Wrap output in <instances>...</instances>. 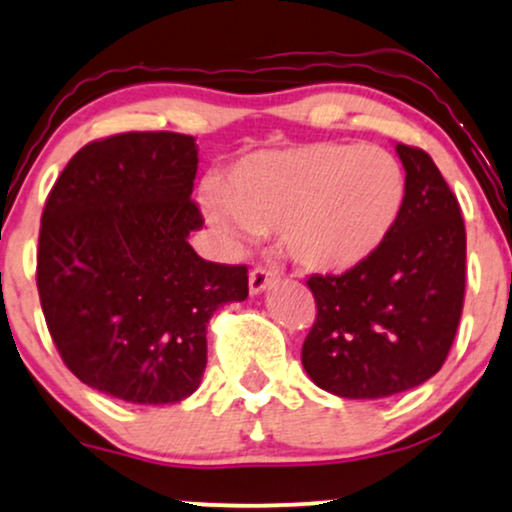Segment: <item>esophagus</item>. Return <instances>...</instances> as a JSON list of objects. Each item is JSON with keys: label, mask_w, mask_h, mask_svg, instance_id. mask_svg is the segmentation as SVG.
Wrapping results in <instances>:
<instances>
[{"label": "esophagus", "mask_w": 512, "mask_h": 512, "mask_svg": "<svg viewBox=\"0 0 512 512\" xmlns=\"http://www.w3.org/2000/svg\"><path fill=\"white\" fill-rule=\"evenodd\" d=\"M276 281V274L267 267H255L250 271L248 286H250V295H260L262 290H267L271 283Z\"/></svg>", "instance_id": "obj_1"}]
</instances>
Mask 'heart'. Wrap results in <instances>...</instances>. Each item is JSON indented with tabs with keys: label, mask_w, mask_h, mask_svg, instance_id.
<instances>
[{
	"label": "heart",
	"mask_w": 512,
	"mask_h": 512,
	"mask_svg": "<svg viewBox=\"0 0 512 512\" xmlns=\"http://www.w3.org/2000/svg\"><path fill=\"white\" fill-rule=\"evenodd\" d=\"M404 196V170L383 148L309 144L238 160L208 212L236 241L278 229L297 267L335 276L375 255Z\"/></svg>",
	"instance_id": "obj_1"
}]
</instances>
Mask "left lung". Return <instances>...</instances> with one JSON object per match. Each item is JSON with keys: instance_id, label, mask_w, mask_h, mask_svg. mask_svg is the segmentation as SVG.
Instances as JSON below:
<instances>
[{"instance_id": "left-lung-1", "label": "left lung", "mask_w": 512, "mask_h": 512, "mask_svg": "<svg viewBox=\"0 0 512 512\" xmlns=\"http://www.w3.org/2000/svg\"><path fill=\"white\" fill-rule=\"evenodd\" d=\"M404 208L387 241L357 269L309 276L316 321L302 366L345 399H385L423 385L456 338L465 295V224L442 172L397 144Z\"/></svg>"}]
</instances>
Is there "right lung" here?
<instances>
[{"mask_svg": "<svg viewBox=\"0 0 512 512\" xmlns=\"http://www.w3.org/2000/svg\"><path fill=\"white\" fill-rule=\"evenodd\" d=\"M196 139L125 132L80 148L42 212L37 290L51 340L84 385L177 404L208 364V323L248 297L243 264L205 262L191 200Z\"/></svg>", "mask_w": 512, "mask_h": 512, "instance_id": "add662e5", "label": "right lung"}]
</instances>
